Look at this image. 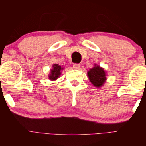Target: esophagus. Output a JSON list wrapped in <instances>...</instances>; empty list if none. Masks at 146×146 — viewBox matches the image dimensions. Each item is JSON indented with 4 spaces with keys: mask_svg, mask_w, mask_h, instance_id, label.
<instances>
[{
    "mask_svg": "<svg viewBox=\"0 0 146 146\" xmlns=\"http://www.w3.org/2000/svg\"><path fill=\"white\" fill-rule=\"evenodd\" d=\"M80 64H74V65H73V68H74V69H80Z\"/></svg>",
    "mask_w": 146,
    "mask_h": 146,
    "instance_id": "34e87169",
    "label": "esophagus"
}]
</instances>
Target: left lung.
Returning <instances> with one entry per match:
<instances>
[{
  "label": "left lung",
  "mask_w": 146,
  "mask_h": 146,
  "mask_svg": "<svg viewBox=\"0 0 146 146\" xmlns=\"http://www.w3.org/2000/svg\"><path fill=\"white\" fill-rule=\"evenodd\" d=\"M88 76L91 83L97 88L102 87L107 80L104 69L96 64L88 72Z\"/></svg>",
  "instance_id": "1"
}]
</instances>
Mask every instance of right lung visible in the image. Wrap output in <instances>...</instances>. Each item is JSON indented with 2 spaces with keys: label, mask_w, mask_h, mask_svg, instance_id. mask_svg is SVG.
Here are the masks:
<instances>
[{
  "label": "right lung",
  "mask_w": 146,
  "mask_h": 146,
  "mask_svg": "<svg viewBox=\"0 0 146 146\" xmlns=\"http://www.w3.org/2000/svg\"><path fill=\"white\" fill-rule=\"evenodd\" d=\"M64 69L63 67L59 66L58 64H53L52 69L50 71V74H49V79L51 80H57L61 74V71Z\"/></svg>",
  "instance_id": "right-lung-1"
}]
</instances>
